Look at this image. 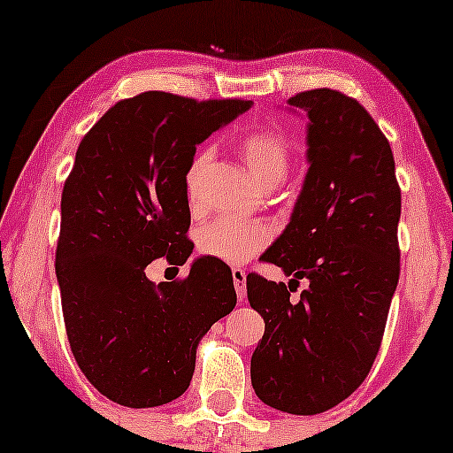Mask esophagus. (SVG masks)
Returning a JSON list of instances; mask_svg holds the SVG:
<instances>
[{
	"mask_svg": "<svg viewBox=\"0 0 453 453\" xmlns=\"http://www.w3.org/2000/svg\"><path fill=\"white\" fill-rule=\"evenodd\" d=\"M232 279H234V288H236V294L241 296L242 300L244 292H247V273H244V268H232Z\"/></svg>",
	"mask_w": 453,
	"mask_h": 453,
	"instance_id": "esophagus-1",
	"label": "esophagus"
}]
</instances>
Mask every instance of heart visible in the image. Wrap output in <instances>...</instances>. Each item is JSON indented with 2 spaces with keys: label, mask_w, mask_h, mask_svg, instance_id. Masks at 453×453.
<instances>
[{
  "label": "heart",
  "mask_w": 453,
  "mask_h": 453,
  "mask_svg": "<svg viewBox=\"0 0 453 453\" xmlns=\"http://www.w3.org/2000/svg\"><path fill=\"white\" fill-rule=\"evenodd\" d=\"M238 153L259 180V185L268 187V189L283 183L288 176L289 161H292L289 144L273 129H253V132L244 134L238 140ZM204 164L206 155H200L191 164L189 174H187V196L191 202H196L197 174L204 168ZM196 241L202 256L238 266L268 247L270 230L259 221H236L221 217V219L204 223L197 230Z\"/></svg>",
  "instance_id": "obj_1"
}]
</instances>
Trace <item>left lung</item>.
Listing matches in <instances>:
<instances>
[{"instance_id":"1","label":"left lung","mask_w":453,"mask_h":453,"mask_svg":"<svg viewBox=\"0 0 453 453\" xmlns=\"http://www.w3.org/2000/svg\"><path fill=\"white\" fill-rule=\"evenodd\" d=\"M309 117V173L292 219L262 259L289 285L247 274L266 321L251 357L262 403L315 415L349 398L371 372L400 277V187L375 119L336 89L296 93ZM300 278L310 288L294 301Z\"/></svg>"}]
</instances>
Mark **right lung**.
I'll return each instance as SVG.
<instances>
[{"mask_svg":"<svg viewBox=\"0 0 453 453\" xmlns=\"http://www.w3.org/2000/svg\"><path fill=\"white\" fill-rule=\"evenodd\" d=\"M247 100L144 91L117 102L76 150L61 194L55 270L70 349L102 396L132 409L189 388L196 347L236 306L232 270L200 257L185 279L150 283L153 259L194 251L187 173L196 147Z\"/></svg>","mask_w":453,"mask_h":453,"instance_id":"right-lung-1","label":"right lung"}]
</instances>
